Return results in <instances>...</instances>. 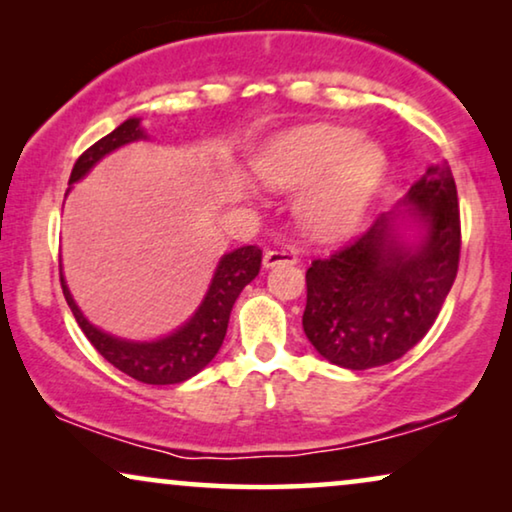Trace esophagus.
<instances>
[{
	"label": "esophagus",
	"mask_w": 512,
	"mask_h": 512,
	"mask_svg": "<svg viewBox=\"0 0 512 512\" xmlns=\"http://www.w3.org/2000/svg\"><path fill=\"white\" fill-rule=\"evenodd\" d=\"M296 261H298V251L293 249L291 244H277V247L265 251V256H263L265 268H275V265L296 263Z\"/></svg>",
	"instance_id": "34e87169"
}]
</instances>
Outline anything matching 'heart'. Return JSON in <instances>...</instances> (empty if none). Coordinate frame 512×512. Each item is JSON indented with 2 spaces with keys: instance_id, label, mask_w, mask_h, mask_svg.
Instances as JSON below:
<instances>
[{
  "instance_id": "1",
  "label": "heart",
  "mask_w": 512,
  "mask_h": 512,
  "mask_svg": "<svg viewBox=\"0 0 512 512\" xmlns=\"http://www.w3.org/2000/svg\"><path fill=\"white\" fill-rule=\"evenodd\" d=\"M380 146L349 128L312 125L272 137L254 156L263 184L298 191L300 214L314 233H345L361 219L384 174Z\"/></svg>"
}]
</instances>
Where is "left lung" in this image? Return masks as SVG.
Returning <instances> with one entry per match:
<instances>
[{
  "label": "left lung",
  "mask_w": 512,
  "mask_h": 512,
  "mask_svg": "<svg viewBox=\"0 0 512 512\" xmlns=\"http://www.w3.org/2000/svg\"><path fill=\"white\" fill-rule=\"evenodd\" d=\"M405 202L426 223L417 249L396 240L398 214H382L305 272V335L335 366L366 370L401 359L429 333L452 289L461 219L450 165H431Z\"/></svg>",
  "instance_id": "1"
}]
</instances>
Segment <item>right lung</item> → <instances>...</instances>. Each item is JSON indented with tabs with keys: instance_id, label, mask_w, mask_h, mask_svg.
Returning <instances> with one entry per match:
<instances>
[{
	"instance_id": "obj_1",
	"label": "right lung",
	"mask_w": 512,
	"mask_h": 512,
	"mask_svg": "<svg viewBox=\"0 0 512 512\" xmlns=\"http://www.w3.org/2000/svg\"><path fill=\"white\" fill-rule=\"evenodd\" d=\"M142 137L144 130L139 128V118H128L114 132L97 139L90 149L81 153L72 167V174H69V184L79 181L107 153ZM261 261L263 251L254 247V244L240 247L223 256L200 310L177 333L167 335V338L158 342H128L97 331L95 326L88 324L79 307H76L72 293L67 291L65 279L62 277L60 284L76 324L81 326V331L90 340V345L111 366L144 384H179L188 380V377H193L195 373H200L214 359L216 352H219L223 338H226L230 310H233L235 300L244 286L261 272Z\"/></svg>"
}]
</instances>
